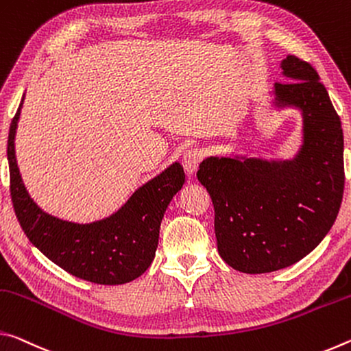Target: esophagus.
<instances>
[{"instance_id": "obj_1", "label": "esophagus", "mask_w": 351, "mask_h": 351, "mask_svg": "<svg viewBox=\"0 0 351 351\" xmlns=\"http://www.w3.org/2000/svg\"><path fill=\"white\" fill-rule=\"evenodd\" d=\"M202 160H204V151H200L197 147L189 149V151L183 154V158H182L183 168H185L188 174H194Z\"/></svg>"}]
</instances>
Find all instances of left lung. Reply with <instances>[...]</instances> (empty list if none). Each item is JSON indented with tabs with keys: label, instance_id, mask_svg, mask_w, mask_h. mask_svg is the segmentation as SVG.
Segmentation results:
<instances>
[{
	"label": "left lung",
	"instance_id": "left-lung-1",
	"mask_svg": "<svg viewBox=\"0 0 351 351\" xmlns=\"http://www.w3.org/2000/svg\"><path fill=\"white\" fill-rule=\"evenodd\" d=\"M275 84L277 106L303 114V146L292 162L210 157L197 179L215 206L217 250L228 266L266 274L300 261L319 245L341 208L343 134L341 118L309 62L288 56Z\"/></svg>",
	"mask_w": 351,
	"mask_h": 351
}]
</instances>
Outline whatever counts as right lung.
<instances>
[{
	"mask_svg": "<svg viewBox=\"0 0 351 351\" xmlns=\"http://www.w3.org/2000/svg\"><path fill=\"white\" fill-rule=\"evenodd\" d=\"M23 99L8 140L10 196L23 232L45 256L74 277L97 285H124L138 278L151 266L165 211L185 183L183 168L171 165L107 219L93 223L62 221L40 210L23 185L14 146Z\"/></svg>",
	"mask_w": 351,
	"mask_h": 351,
	"instance_id": "add662e5",
	"label": "right lung"
}]
</instances>
